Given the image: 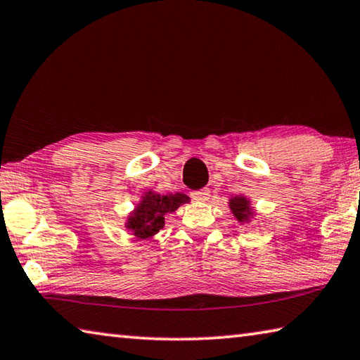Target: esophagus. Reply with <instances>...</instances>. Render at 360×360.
<instances>
[{
  "instance_id": "1",
  "label": "esophagus",
  "mask_w": 360,
  "mask_h": 360,
  "mask_svg": "<svg viewBox=\"0 0 360 360\" xmlns=\"http://www.w3.org/2000/svg\"><path fill=\"white\" fill-rule=\"evenodd\" d=\"M209 197H211V193H209L207 188H201V191L192 192V198L197 200V201H207Z\"/></svg>"
}]
</instances>
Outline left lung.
I'll list each match as a JSON object with an SVG mask.
<instances>
[{"mask_svg": "<svg viewBox=\"0 0 360 360\" xmlns=\"http://www.w3.org/2000/svg\"><path fill=\"white\" fill-rule=\"evenodd\" d=\"M230 209L239 221L248 220V215L252 214L250 206H248V201L244 197H234L230 200Z\"/></svg>", "mask_w": 360, "mask_h": 360, "instance_id": "8db88e82", "label": "left lung"}]
</instances>
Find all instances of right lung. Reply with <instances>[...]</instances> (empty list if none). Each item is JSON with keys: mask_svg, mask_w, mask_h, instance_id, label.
Instances as JSON below:
<instances>
[{"mask_svg": "<svg viewBox=\"0 0 360 360\" xmlns=\"http://www.w3.org/2000/svg\"><path fill=\"white\" fill-rule=\"evenodd\" d=\"M187 201L188 197L184 193L159 195L149 192L129 217L127 228L132 231L135 238H151L165 225V215L174 212L176 209Z\"/></svg>", "mask_w": 360, "mask_h": 360, "instance_id": "add662e5", "label": "right lung"}]
</instances>
